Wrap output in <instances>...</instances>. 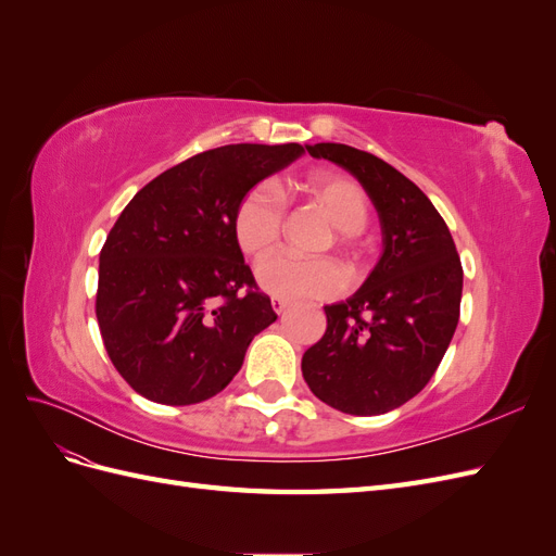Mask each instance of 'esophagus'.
I'll return each instance as SVG.
<instances>
[{"label": "esophagus", "mask_w": 556, "mask_h": 556, "mask_svg": "<svg viewBox=\"0 0 556 556\" xmlns=\"http://www.w3.org/2000/svg\"><path fill=\"white\" fill-rule=\"evenodd\" d=\"M271 306H274V311L280 315V313H285V311H288L290 308V301H285V299H271Z\"/></svg>", "instance_id": "1"}]
</instances>
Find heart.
<instances>
[{
    "instance_id": "1",
    "label": "heart",
    "mask_w": 556,
    "mask_h": 556,
    "mask_svg": "<svg viewBox=\"0 0 556 556\" xmlns=\"http://www.w3.org/2000/svg\"><path fill=\"white\" fill-rule=\"evenodd\" d=\"M301 192L327 213L339 248L357 250L359 231L371 217V199L362 185L339 172H315L301 180ZM282 220V197L274 185L260 182L241 197L233 211V241L245 257L260 260L278 245ZM257 285L268 296L285 301L327 299L345 290L348 276L331 260H304L280 252L257 266Z\"/></svg>"
}]
</instances>
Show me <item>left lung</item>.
<instances>
[{"instance_id":"obj_1","label":"left lung","mask_w":556,"mask_h":556,"mask_svg":"<svg viewBox=\"0 0 556 556\" xmlns=\"http://www.w3.org/2000/svg\"><path fill=\"white\" fill-rule=\"evenodd\" d=\"M355 176L378 211L382 255L362 288L325 306L327 331L304 352L311 392L348 415H382L425 390L459 323L464 271L429 197L394 166L345 143L306 146Z\"/></svg>"}]
</instances>
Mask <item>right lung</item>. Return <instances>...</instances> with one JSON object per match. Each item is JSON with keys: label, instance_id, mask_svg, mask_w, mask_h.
<instances>
[{"label": "right lung", "instance_id": "obj_1", "mask_svg": "<svg viewBox=\"0 0 556 556\" xmlns=\"http://www.w3.org/2000/svg\"><path fill=\"white\" fill-rule=\"evenodd\" d=\"M301 155L299 143L206 150L150 180L115 220L99 255L97 323L141 396L164 406L215 396L276 323L231 217L248 190Z\"/></svg>", "mask_w": 556, "mask_h": 556}]
</instances>
